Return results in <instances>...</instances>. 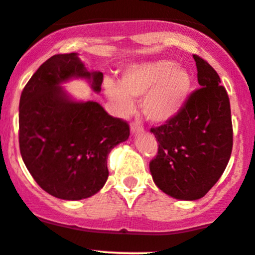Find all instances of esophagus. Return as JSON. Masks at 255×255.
<instances>
[{"label":"esophagus","instance_id":"esophagus-1","mask_svg":"<svg viewBox=\"0 0 255 255\" xmlns=\"http://www.w3.org/2000/svg\"><path fill=\"white\" fill-rule=\"evenodd\" d=\"M130 130H131V132H132V133H135V132H138V131H141V130H142V128H141L140 125L137 124V123H131Z\"/></svg>","mask_w":255,"mask_h":255}]
</instances>
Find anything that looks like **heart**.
Returning <instances> with one entry per match:
<instances>
[{"label": "heart", "instance_id": "heart-1", "mask_svg": "<svg viewBox=\"0 0 255 255\" xmlns=\"http://www.w3.org/2000/svg\"><path fill=\"white\" fill-rule=\"evenodd\" d=\"M190 74L172 60H156L131 65L122 75V86L112 80L104 83L108 99L123 114L132 109L131 98L142 97L141 108L148 122L163 124L182 109L191 90Z\"/></svg>", "mask_w": 255, "mask_h": 255}]
</instances>
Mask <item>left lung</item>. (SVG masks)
Segmentation results:
<instances>
[{
	"label": "left lung",
	"instance_id": "obj_1",
	"mask_svg": "<svg viewBox=\"0 0 255 255\" xmlns=\"http://www.w3.org/2000/svg\"><path fill=\"white\" fill-rule=\"evenodd\" d=\"M200 89L188 95L170 122L151 128L157 155L150 161L153 182L177 200L203 197L224 172L233 147L231 104L216 70L193 54Z\"/></svg>",
	"mask_w": 255,
	"mask_h": 255
}]
</instances>
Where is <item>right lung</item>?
Listing matches in <instances>:
<instances>
[{
    "label": "right lung",
    "instance_id": "1",
    "mask_svg": "<svg viewBox=\"0 0 255 255\" xmlns=\"http://www.w3.org/2000/svg\"><path fill=\"white\" fill-rule=\"evenodd\" d=\"M85 78L102 90L103 73L88 72L77 53L45 60L19 99V150L39 187L60 200L78 201L99 192L109 176L110 151L128 140L125 120L97 102H74L60 84Z\"/></svg>",
    "mask_w": 255,
    "mask_h": 255
}]
</instances>
